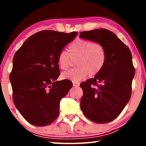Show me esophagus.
<instances>
[{
	"label": "esophagus",
	"mask_w": 146,
	"mask_h": 146,
	"mask_svg": "<svg viewBox=\"0 0 146 146\" xmlns=\"http://www.w3.org/2000/svg\"><path fill=\"white\" fill-rule=\"evenodd\" d=\"M73 86L74 87H78L79 86V83L77 82H73Z\"/></svg>",
	"instance_id": "obj_1"
}]
</instances>
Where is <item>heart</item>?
Instances as JSON below:
<instances>
[{
	"instance_id": "1",
	"label": "heart",
	"mask_w": 146,
	"mask_h": 146,
	"mask_svg": "<svg viewBox=\"0 0 146 146\" xmlns=\"http://www.w3.org/2000/svg\"><path fill=\"white\" fill-rule=\"evenodd\" d=\"M68 49L70 53L64 50L59 53L57 58L59 67L62 70H68L71 63L70 55L73 58L78 57L76 61L78 67L64 73L62 76L64 79L78 82L85 78L89 73L91 75H97L104 66L106 52L99 44L78 39L70 44Z\"/></svg>"
}]
</instances>
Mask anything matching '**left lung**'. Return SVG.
Instances as JSON below:
<instances>
[{"mask_svg": "<svg viewBox=\"0 0 146 146\" xmlns=\"http://www.w3.org/2000/svg\"><path fill=\"white\" fill-rule=\"evenodd\" d=\"M79 37L100 44L106 55L102 70L93 78L80 84L83 90L81 110L94 122H110L120 114L130 99L135 73L131 53L114 33L108 29L82 31Z\"/></svg>", "mask_w": 146, "mask_h": 146, "instance_id": "1", "label": "left lung"}]
</instances>
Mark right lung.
<instances>
[{"mask_svg": "<svg viewBox=\"0 0 146 146\" xmlns=\"http://www.w3.org/2000/svg\"><path fill=\"white\" fill-rule=\"evenodd\" d=\"M51 30L37 32L27 39L13 59L9 80L15 106L31 124L46 126L59 115L60 102L72 88L60 75L58 55L77 35Z\"/></svg>", "mask_w": 146, "mask_h": 146, "instance_id": "add662e5", "label": "right lung"}]
</instances>
